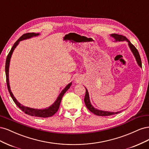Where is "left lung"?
<instances>
[{"label": "left lung", "mask_w": 149, "mask_h": 149, "mask_svg": "<svg viewBox=\"0 0 149 149\" xmlns=\"http://www.w3.org/2000/svg\"><path fill=\"white\" fill-rule=\"evenodd\" d=\"M111 36H113L114 38H115V40H116V41H127L128 45L129 46V47H130V49H131V51L132 52L133 54L134 55V56H135V57H136V59L137 61L138 65L140 67H142L141 59L140 55H139V52H138L137 49L136 48V47L134 46L130 41H129V40L127 39V38L125 36H123V35H117V34H112ZM85 89H86V92H85V98H84V102L85 103L86 107H87V108L90 110L91 112L93 113V114H95L96 115H98V116H111V115L118 114V113H120V111H118V112L104 111H101V110H98V109H97L96 108H95L90 103L88 92L87 88H85Z\"/></svg>", "instance_id": "8db88e82"}]
</instances>
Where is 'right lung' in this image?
Instances as JSON below:
<instances>
[{
    "mask_svg": "<svg viewBox=\"0 0 149 149\" xmlns=\"http://www.w3.org/2000/svg\"><path fill=\"white\" fill-rule=\"evenodd\" d=\"M39 33H25V34H23L19 39L14 43L13 46H12L11 50L9 52L8 54L7 55V59H6V81H7V88L9 93H10V95L11 96L12 98L13 99V102H15V103L17 105V107L20 108L22 111H23L24 113L30 115V116H35V117H40V118H47V117H51L58 111L61 102L62 97L64 95V93L67 92L71 85L72 83H70L69 85L66 86V87L62 91L60 95H59L58 98L56 100L55 103L51 105V106L49 108H46V109H34V108H30L28 107H26L23 106L22 104H21L20 103H19L17 99L14 97L12 92H11L10 85H9V80H8V69H9V64H10V60L11 58V56L12 54V52L13 50L15 49L16 46L18 45L19 43V41H20L22 40L27 39V38H30L33 36H36L38 35H39Z\"/></svg>",
    "mask_w": 149,
    "mask_h": 149,
    "instance_id": "add662e5",
    "label": "right lung"
}]
</instances>
